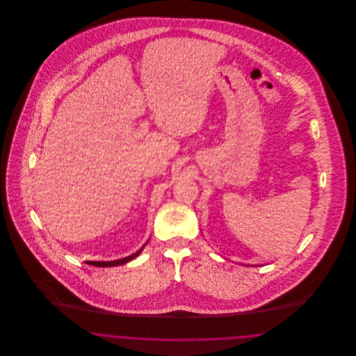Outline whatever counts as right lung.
Listing matches in <instances>:
<instances>
[{"label":"right lung","instance_id":"1","mask_svg":"<svg viewBox=\"0 0 356 356\" xmlns=\"http://www.w3.org/2000/svg\"><path fill=\"white\" fill-rule=\"evenodd\" d=\"M144 248V247H143ZM143 248H140L136 254H131L128 257H124V259H119V260H113V261H86V264H90V266H96V267H115V266H121V264H125L128 263L129 260L135 259L137 254H140V252L143 251Z\"/></svg>","mask_w":356,"mask_h":356}]
</instances>
